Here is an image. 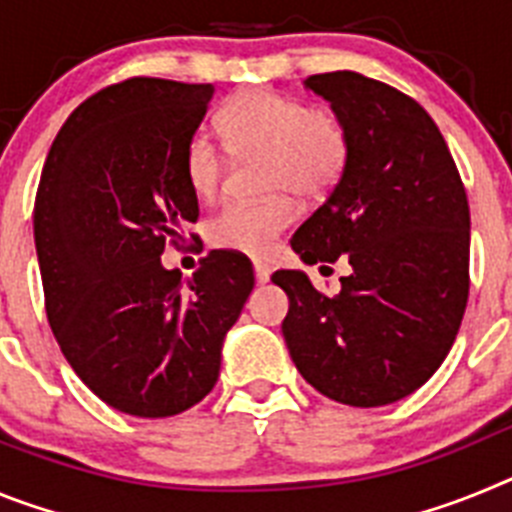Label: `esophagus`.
Returning a JSON list of instances; mask_svg holds the SVG:
<instances>
[{"mask_svg": "<svg viewBox=\"0 0 512 512\" xmlns=\"http://www.w3.org/2000/svg\"><path fill=\"white\" fill-rule=\"evenodd\" d=\"M253 271H256V282H259V284L269 282V277H271L269 266L261 264V261H256V264H253Z\"/></svg>", "mask_w": 512, "mask_h": 512, "instance_id": "1", "label": "esophagus"}]
</instances>
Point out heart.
<instances>
[{"label":"heart","mask_w":512,"mask_h":512,"mask_svg":"<svg viewBox=\"0 0 512 512\" xmlns=\"http://www.w3.org/2000/svg\"><path fill=\"white\" fill-rule=\"evenodd\" d=\"M217 128L235 158L261 156L264 202H230L207 220V241L220 251L264 256L295 220L287 192L307 200L325 197L351 161V130L328 104L277 89L251 87L233 94L217 112ZM182 174L197 200H212L225 176L223 151L205 133L189 135Z\"/></svg>","instance_id":"1"}]
</instances>
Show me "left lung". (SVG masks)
Returning a JSON list of instances; mask_svg holds the SVG:
<instances>
[{"label": "left lung", "instance_id": "obj_1", "mask_svg": "<svg viewBox=\"0 0 512 512\" xmlns=\"http://www.w3.org/2000/svg\"><path fill=\"white\" fill-rule=\"evenodd\" d=\"M305 87L346 120L351 161L292 248L305 264L346 253L351 274L328 297L302 271H277L282 333L315 390L379 408L428 382L454 346L469 300L467 189L413 97L356 71L307 76Z\"/></svg>", "mask_w": 512, "mask_h": 512}]
</instances>
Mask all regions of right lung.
Here are the masks:
<instances>
[{"instance_id": "add662e5", "label": "right lung", "mask_w": 512, "mask_h": 512, "mask_svg": "<svg viewBox=\"0 0 512 512\" xmlns=\"http://www.w3.org/2000/svg\"><path fill=\"white\" fill-rule=\"evenodd\" d=\"M210 97L212 84L153 76L99 89L58 130L35 194L53 336L99 400L138 418L184 413L215 387L253 289L243 253L210 251L189 282L161 266L200 217L182 151Z\"/></svg>"}]
</instances>
